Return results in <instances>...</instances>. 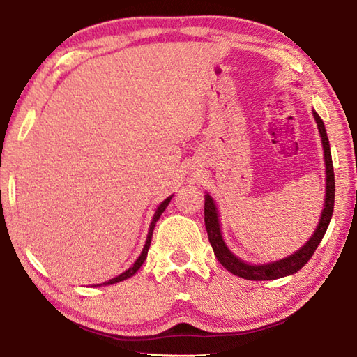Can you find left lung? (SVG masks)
Instances as JSON below:
<instances>
[{"instance_id":"8db88e82","label":"left lung","mask_w":357,"mask_h":357,"mask_svg":"<svg viewBox=\"0 0 357 357\" xmlns=\"http://www.w3.org/2000/svg\"><path fill=\"white\" fill-rule=\"evenodd\" d=\"M313 116L318 124L319 135H321L323 149H324V162H326V198H324V209L319 219L318 227L313 233V236L309 239L302 249H299L293 255H289L279 261L269 263V264H249L244 263L243 259H239L228 250L222 239L220 225H219V215H217V208L213 202V198L209 195H204V225H206L209 243L213 245V250L215 257L225 269L229 273L243 277L247 280H274L280 279L289 274L298 273V271L304 266L315 253L318 244L321 243L326 229L329 227L332 213H334V198H335V179H334V167H332V157H331V146L328 140V134H326L324 123L319 118L317 112H313Z\"/></svg>"}]
</instances>
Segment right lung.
Wrapping results in <instances>:
<instances>
[{
  "label": "right lung",
  "instance_id": "obj_1",
  "mask_svg": "<svg viewBox=\"0 0 357 357\" xmlns=\"http://www.w3.org/2000/svg\"><path fill=\"white\" fill-rule=\"evenodd\" d=\"M173 197V195H172ZM172 197H168L165 202H162L160 203V206L157 208V211H155V214H154V219H153V222H151V227H149V233H148V239H146V244H144V247H143V252H142V255L138 257V259L137 261L134 263V266H132V268H129L128 271H126V273H123V274H119L118 277H114V279H112V280H108V282H105L104 285H112V283H116V282H121V280H126V279H129V277H132L134 275L138 269H140V266L144 263V259H146V255H148V249H149V245H151V239H153V231H154V227H155V222L159 220V217L162 215V213H164L165 211V208L168 206V203H170V200H172Z\"/></svg>",
  "mask_w": 357,
  "mask_h": 357
}]
</instances>
